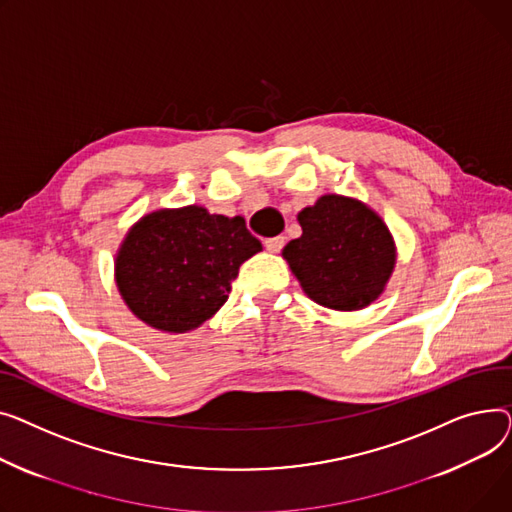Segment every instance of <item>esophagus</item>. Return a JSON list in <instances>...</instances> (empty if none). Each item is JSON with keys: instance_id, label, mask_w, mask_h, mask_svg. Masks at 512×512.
<instances>
[{"instance_id": "34e87169", "label": "esophagus", "mask_w": 512, "mask_h": 512, "mask_svg": "<svg viewBox=\"0 0 512 512\" xmlns=\"http://www.w3.org/2000/svg\"><path fill=\"white\" fill-rule=\"evenodd\" d=\"M283 244H285V237H283V235H277V237H268V239H264V248H266L268 252H281Z\"/></svg>"}]
</instances>
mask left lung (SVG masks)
Wrapping results in <instances>:
<instances>
[{"label": "left lung", "mask_w": 512, "mask_h": 512, "mask_svg": "<svg viewBox=\"0 0 512 512\" xmlns=\"http://www.w3.org/2000/svg\"><path fill=\"white\" fill-rule=\"evenodd\" d=\"M302 237L283 258L316 304L353 312L370 306L395 268V242L384 221L355 198L324 194L297 215Z\"/></svg>", "instance_id": "8db88e82"}]
</instances>
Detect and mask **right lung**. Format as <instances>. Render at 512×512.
<instances>
[{"mask_svg": "<svg viewBox=\"0 0 512 512\" xmlns=\"http://www.w3.org/2000/svg\"><path fill=\"white\" fill-rule=\"evenodd\" d=\"M260 250L244 217L210 215L196 204L161 208L128 231L115 281L142 322L188 333L227 302L239 266Z\"/></svg>", "mask_w": 512, "mask_h": 512, "instance_id": "add662e5", "label": "right lung"}]
</instances>
